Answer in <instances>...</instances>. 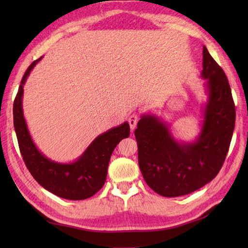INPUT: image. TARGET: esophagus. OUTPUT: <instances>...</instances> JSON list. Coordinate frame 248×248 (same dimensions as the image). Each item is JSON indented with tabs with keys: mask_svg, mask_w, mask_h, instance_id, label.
Segmentation results:
<instances>
[{
	"mask_svg": "<svg viewBox=\"0 0 248 248\" xmlns=\"http://www.w3.org/2000/svg\"><path fill=\"white\" fill-rule=\"evenodd\" d=\"M138 121H139V116L138 115H131L129 118H128V123L130 125V128L131 130L133 131L134 129H136L137 127V124H138Z\"/></svg>",
	"mask_w": 248,
	"mask_h": 248,
	"instance_id": "obj_1",
	"label": "esophagus"
}]
</instances>
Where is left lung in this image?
<instances>
[{
	"label": "left lung",
	"mask_w": 248,
	"mask_h": 248,
	"mask_svg": "<svg viewBox=\"0 0 248 248\" xmlns=\"http://www.w3.org/2000/svg\"><path fill=\"white\" fill-rule=\"evenodd\" d=\"M207 100L197 138L176 139L171 125L152 112L140 116L134 131L139 164L146 183L162 197L191 193L218 174L229 151L235 127V104L221 67L202 49V70Z\"/></svg>",
	"instance_id": "1"
}]
</instances>
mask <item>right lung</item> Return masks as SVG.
<instances>
[{
  "label": "right lung",
  "instance_id": "1",
  "mask_svg": "<svg viewBox=\"0 0 248 248\" xmlns=\"http://www.w3.org/2000/svg\"><path fill=\"white\" fill-rule=\"evenodd\" d=\"M42 58L29 66L13 103V123L20 153L29 171L43 188L62 199L86 200L102 188L110 156L119 142L129 137L130 127L128 122H124L99 134L72 162H57L43 155L30 134L22 108L24 86Z\"/></svg>",
  "mask_w": 248,
  "mask_h": 248
}]
</instances>
